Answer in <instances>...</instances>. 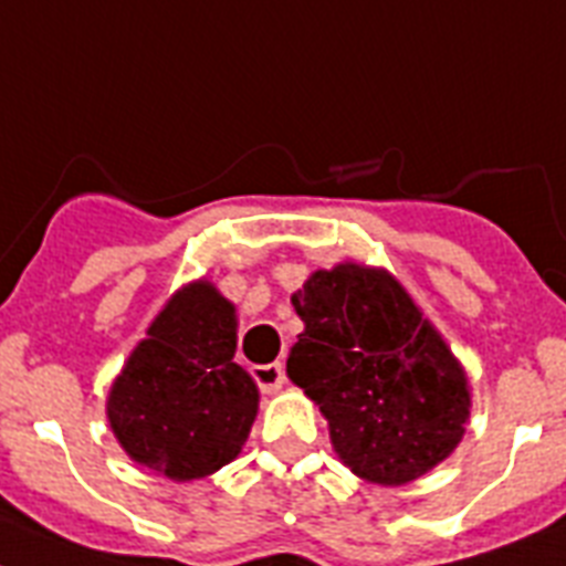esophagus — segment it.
Instances as JSON below:
<instances>
[{
	"label": "esophagus",
	"instance_id": "34e87169",
	"mask_svg": "<svg viewBox=\"0 0 566 566\" xmlns=\"http://www.w3.org/2000/svg\"><path fill=\"white\" fill-rule=\"evenodd\" d=\"M253 379L259 382V388L264 394L282 391L284 386V365L282 363H270V365H255Z\"/></svg>",
	"mask_w": 566,
	"mask_h": 566
}]
</instances>
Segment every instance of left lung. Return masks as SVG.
Returning <instances> with one entry per match:
<instances>
[{
    "label": "left lung",
    "instance_id": "obj_1",
    "mask_svg": "<svg viewBox=\"0 0 566 566\" xmlns=\"http://www.w3.org/2000/svg\"><path fill=\"white\" fill-rule=\"evenodd\" d=\"M305 331L287 377L319 406L336 458L368 483L402 486L467 434L469 374L386 268L339 261L291 296Z\"/></svg>",
    "mask_w": 566,
    "mask_h": 566
}]
</instances>
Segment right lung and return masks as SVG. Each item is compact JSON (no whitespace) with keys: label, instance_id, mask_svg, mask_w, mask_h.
I'll use <instances>...</instances> for the list:
<instances>
[{"label":"right lung","instance_id":"obj_1","mask_svg":"<svg viewBox=\"0 0 566 566\" xmlns=\"http://www.w3.org/2000/svg\"><path fill=\"white\" fill-rule=\"evenodd\" d=\"M239 313L210 279L166 298L112 382L106 417L137 467L169 481H201L244 449L259 386L232 356Z\"/></svg>","mask_w":566,"mask_h":566}]
</instances>
